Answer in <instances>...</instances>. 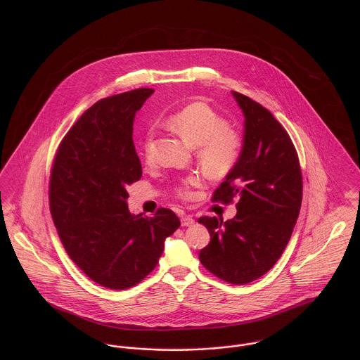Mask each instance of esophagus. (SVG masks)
Wrapping results in <instances>:
<instances>
[{
    "instance_id": "1",
    "label": "esophagus",
    "mask_w": 360,
    "mask_h": 360,
    "mask_svg": "<svg viewBox=\"0 0 360 360\" xmlns=\"http://www.w3.org/2000/svg\"><path fill=\"white\" fill-rule=\"evenodd\" d=\"M181 224H182L184 226H188V225H193V224H194V219H193L191 216H184V217L181 219Z\"/></svg>"
}]
</instances>
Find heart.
I'll use <instances>...</instances> for the list:
<instances>
[{
    "label": "heart",
    "mask_w": 360,
    "mask_h": 360,
    "mask_svg": "<svg viewBox=\"0 0 360 360\" xmlns=\"http://www.w3.org/2000/svg\"><path fill=\"white\" fill-rule=\"evenodd\" d=\"M167 125L176 131L188 144L197 147L201 165L213 175H225L239 160L241 141L228 121L206 103H193L174 112ZM143 156L147 163L154 160V131L148 129L143 136ZM200 174H190L174 185V193L182 200H190L194 188L202 186Z\"/></svg>",
    "instance_id": "heart-1"
}]
</instances>
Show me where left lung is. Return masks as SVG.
I'll return each mask as SVG.
<instances>
[{
  "instance_id": "1",
  "label": "left lung",
  "mask_w": 360,
  "mask_h": 360,
  "mask_svg": "<svg viewBox=\"0 0 360 360\" xmlns=\"http://www.w3.org/2000/svg\"><path fill=\"white\" fill-rule=\"evenodd\" d=\"M232 94L245 117L244 143L212 201L228 205L236 198L238 214L225 223L198 219L210 233L200 260L225 282L247 285L273 269L290 240L302 202V172L289 134L271 112Z\"/></svg>"
}]
</instances>
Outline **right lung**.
Listing matches in <instances>:
<instances>
[{
    "label": "right lung",
    "mask_w": 360,
    "mask_h": 360,
    "mask_svg": "<svg viewBox=\"0 0 360 360\" xmlns=\"http://www.w3.org/2000/svg\"><path fill=\"white\" fill-rule=\"evenodd\" d=\"M153 93L140 87L94 103L62 139L52 162L49 200L59 239L70 259L108 289L141 282L181 225L172 209L135 216L125 201V188L143 174L132 139L135 115Z\"/></svg>",
    "instance_id": "add662e5"
}]
</instances>
